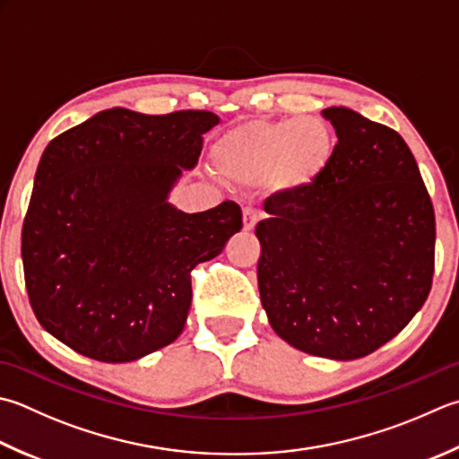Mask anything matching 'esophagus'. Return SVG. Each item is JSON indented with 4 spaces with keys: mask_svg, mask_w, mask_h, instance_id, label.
I'll return each instance as SVG.
<instances>
[{
    "mask_svg": "<svg viewBox=\"0 0 459 459\" xmlns=\"http://www.w3.org/2000/svg\"><path fill=\"white\" fill-rule=\"evenodd\" d=\"M258 219H260L258 211L245 209V212H242V227H245V230H253L256 227Z\"/></svg>",
    "mask_w": 459,
    "mask_h": 459,
    "instance_id": "34e87169",
    "label": "esophagus"
}]
</instances>
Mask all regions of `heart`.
I'll use <instances>...</instances> for the list:
<instances>
[{
    "mask_svg": "<svg viewBox=\"0 0 459 459\" xmlns=\"http://www.w3.org/2000/svg\"><path fill=\"white\" fill-rule=\"evenodd\" d=\"M334 133L318 117L250 121L214 143L219 173L245 186L266 183L281 196L300 195L318 181L334 157Z\"/></svg>",
    "mask_w": 459,
    "mask_h": 459,
    "instance_id": "heart-1",
    "label": "heart"
}]
</instances>
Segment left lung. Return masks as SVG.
Listing matches in <instances>:
<instances>
[{
    "label": "left lung",
    "instance_id": "left-lung-1",
    "mask_svg": "<svg viewBox=\"0 0 459 459\" xmlns=\"http://www.w3.org/2000/svg\"><path fill=\"white\" fill-rule=\"evenodd\" d=\"M322 115L338 143L325 173L264 201L258 290L273 330L302 352L356 360L406 328L432 289L436 217L410 147L348 107Z\"/></svg>",
    "mask_w": 459,
    "mask_h": 459
}]
</instances>
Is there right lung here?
I'll list each match as a JSON object with an SVG mask.
<instances>
[{
	"instance_id": "right-lung-1",
	"label": "right lung",
	"mask_w": 459,
	"mask_h": 459,
	"mask_svg": "<svg viewBox=\"0 0 459 459\" xmlns=\"http://www.w3.org/2000/svg\"><path fill=\"white\" fill-rule=\"evenodd\" d=\"M211 111L113 107L45 147L22 230L25 289L39 325L99 362H133L175 342L191 271L242 229L240 206L169 203L195 169Z\"/></svg>"
}]
</instances>
